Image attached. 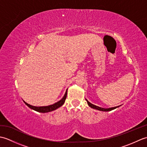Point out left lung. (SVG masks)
I'll list each match as a JSON object with an SVG mask.
<instances>
[{"instance_id": "obj_1", "label": "left lung", "mask_w": 147, "mask_h": 147, "mask_svg": "<svg viewBox=\"0 0 147 147\" xmlns=\"http://www.w3.org/2000/svg\"><path fill=\"white\" fill-rule=\"evenodd\" d=\"M86 100L87 102V104H88V105L90 106V107L92 108V109H96V110H98V111H105V112H107V111H111L112 110H114V109H116L117 107H119V106H117V107H111V108H107V109H105V108H102V107H98V106H96V105H93L92 104H91L90 102H88L87 100L86 99Z\"/></svg>"}]
</instances>
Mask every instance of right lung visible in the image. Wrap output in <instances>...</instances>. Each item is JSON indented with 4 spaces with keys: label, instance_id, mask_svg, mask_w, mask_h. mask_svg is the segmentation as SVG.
<instances>
[{
    "label": "right lung",
    "instance_id": "1",
    "mask_svg": "<svg viewBox=\"0 0 147 147\" xmlns=\"http://www.w3.org/2000/svg\"><path fill=\"white\" fill-rule=\"evenodd\" d=\"M67 90H66V92H65V94L64 95L63 97L61 100L58 101L57 102L55 103V104H52V105H50L48 106H42V107H36V106H33L32 105H30L28 104H27L26 102H25L24 101H23L24 103H25V104L28 106V107L33 109V110L37 111V112H42V113H45V112H51L55 110V109H58L59 107H60L61 106H62L64 104L65 100V98L67 97Z\"/></svg>",
    "mask_w": 147,
    "mask_h": 147
}]
</instances>
